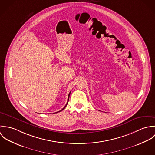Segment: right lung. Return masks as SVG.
<instances>
[{
    "label": "right lung",
    "instance_id": "right-lung-1",
    "mask_svg": "<svg viewBox=\"0 0 155 155\" xmlns=\"http://www.w3.org/2000/svg\"><path fill=\"white\" fill-rule=\"evenodd\" d=\"M70 93H69V94H68V100H67V103L66 104V106L64 107V108H63V109L62 110H61L60 111H61L63 110L64 109H65V107H66L67 105V103H68V100H69V97H70ZM59 111H57V112H56V113H58V112H59Z\"/></svg>",
    "mask_w": 155,
    "mask_h": 155
}]
</instances>
